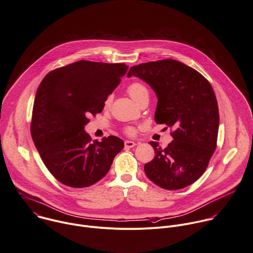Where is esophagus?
I'll return each mask as SVG.
<instances>
[{
    "mask_svg": "<svg viewBox=\"0 0 253 253\" xmlns=\"http://www.w3.org/2000/svg\"><path fill=\"white\" fill-rule=\"evenodd\" d=\"M135 145H136V143L133 142V141H129V140L125 141V147H126V148H131V147H133V146H135Z\"/></svg>",
    "mask_w": 253,
    "mask_h": 253,
    "instance_id": "1",
    "label": "esophagus"
}]
</instances>
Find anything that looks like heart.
I'll return each instance as SVG.
<instances>
[{
  "mask_svg": "<svg viewBox=\"0 0 253 253\" xmlns=\"http://www.w3.org/2000/svg\"><path fill=\"white\" fill-rule=\"evenodd\" d=\"M126 91H127L128 95L136 103H138L139 100H141L143 97L149 95L147 88L139 82H132L131 84H129ZM110 103H111V97H108V99L105 102V105L108 106V105H110ZM125 132L128 135H133V134H135V128L133 126H126L125 128Z\"/></svg>",
  "mask_w": 253,
  "mask_h": 253,
  "instance_id": "heart-1",
  "label": "heart"
}]
</instances>
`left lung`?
<instances>
[{"label": "left lung", "instance_id": "1", "mask_svg": "<svg viewBox=\"0 0 253 253\" xmlns=\"http://www.w3.org/2000/svg\"><path fill=\"white\" fill-rule=\"evenodd\" d=\"M158 98L155 122L174 127L173 140L162 148L150 141L155 157L144 165L146 176L166 190L185 188L206 171L216 147L219 124L214 92L209 81L186 64L163 59L130 67Z\"/></svg>", "mask_w": 253, "mask_h": 253}]
</instances>
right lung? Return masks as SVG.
Here are the masks:
<instances>
[{"instance_id":"add662e5","label":"right lung","mask_w":253,"mask_h":253,"mask_svg":"<svg viewBox=\"0 0 253 253\" xmlns=\"http://www.w3.org/2000/svg\"><path fill=\"white\" fill-rule=\"evenodd\" d=\"M128 66L80 60L50 71L37 91L31 133L40 155L60 183L89 187L110 170L124 141L114 135L91 142L84 126L104 109Z\"/></svg>"}]
</instances>
